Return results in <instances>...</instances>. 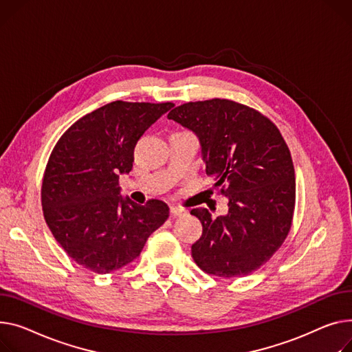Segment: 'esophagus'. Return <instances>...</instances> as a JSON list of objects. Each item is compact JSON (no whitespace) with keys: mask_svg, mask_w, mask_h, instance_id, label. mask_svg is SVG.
I'll use <instances>...</instances> for the list:
<instances>
[{"mask_svg":"<svg viewBox=\"0 0 352 352\" xmlns=\"http://www.w3.org/2000/svg\"><path fill=\"white\" fill-rule=\"evenodd\" d=\"M170 212H171V215H173L174 218H177V217H181V215L185 214V209L177 208V206H171V208H170Z\"/></svg>","mask_w":352,"mask_h":352,"instance_id":"esophagus-1","label":"esophagus"}]
</instances>
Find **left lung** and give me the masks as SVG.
Here are the masks:
<instances>
[{
  "mask_svg": "<svg viewBox=\"0 0 352 352\" xmlns=\"http://www.w3.org/2000/svg\"><path fill=\"white\" fill-rule=\"evenodd\" d=\"M167 117L197 134L206 175L229 199L223 217L191 210L202 223L191 248L195 263L219 277L250 274L292 228L296 178L286 142L262 113L228 99L185 103Z\"/></svg>",
  "mask_w": 352,
  "mask_h": 352,
  "instance_id": "left-lung-1",
  "label": "left lung"
}]
</instances>
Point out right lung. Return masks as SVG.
<instances>
[{
	"label": "right lung",
	"mask_w": 352,
	"mask_h": 352,
	"mask_svg": "<svg viewBox=\"0 0 352 352\" xmlns=\"http://www.w3.org/2000/svg\"><path fill=\"white\" fill-rule=\"evenodd\" d=\"M174 104L116 100L70 126L51 153L42 179V209L52 235L80 266L106 274L143 250L170 215L166 202L137 205L120 194L146 130Z\"/></svg>",
	"instance_id": "add662e5"
}]
</instances>
